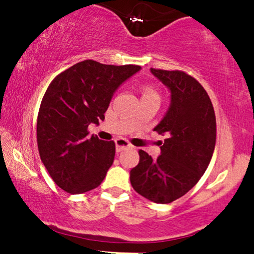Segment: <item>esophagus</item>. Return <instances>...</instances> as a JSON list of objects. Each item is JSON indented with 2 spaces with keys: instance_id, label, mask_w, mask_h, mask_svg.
<instances>
[{
  "instance_id": "esophagus-1",
  "label": "esophagus",
  "mask_w": 254,
  "mask_h": 254,
  "mask_svg": "<svg viewBox=\"0 0 254 254\" xmlns=\"http://www.w3.org/2000/svg\"><path fill=\"white\" fill-rule=\"evenodd\" d=\"M116 143V150H117V153H119V151H122L123 149H127V148H130L131 144L129 143V142L127 141V139L124 138H117L115 141Z\"/></svg>"
}]
</instances>
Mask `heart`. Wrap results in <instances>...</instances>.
<instances>
[{
	"label": "heart",
	"instance_id": "obj_1",
	"mask_svg": "<svg viewBox=\"0 0 254 254\" xmlns=\"http://www.w3.org/2000/svg\"><path fill=\"white\" fill-rule=\"evenodd\" d=\"M145 95H156V93L154 92L153 88H150V87H145L143 89V97Z\"/></svg>",
	"mask_w": 254,
	"mask_h": 254
}]
</instances>
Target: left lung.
<instances>
[{
	"instance_id": "obj_1",
	"label": "left lung",
	"mask_w": 254,
	"mask_h": 254,
	"mask_svg": "<svg viewBox=\"0 0 254 254\" xmlns=\"http://www.w3.org/2000/svg\"><path fill=\"white\" fill-rule=\"evenodd\" d=\"M167 87L171 103L154 131L165 136L161 154L153 159L139 150L130 171L133 190L154 203L167 204L193 188L208 168L216 142V118L208 93L190 75L150 69Z\"/></svg>"
}]
</instances>
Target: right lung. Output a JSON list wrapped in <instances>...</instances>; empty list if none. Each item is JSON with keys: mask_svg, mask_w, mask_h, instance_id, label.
<instances>
[{"mask_svg": "<svg viewBox=\"0 0 254 254\" xmlns=\"http://www.w3.org/2000/svg\"><path fill=\"white\" fill-rule=\"evenodd\" d=\"M141 70L87 60L54 78L40 104L37 142L54 182L72 194L98 188L113 164L115 142L88 136L90 124L104 121L115 92Z\"/></svg>", "mask_w": 254, "mask_h": 254, "instance_id": "obj_1", "label": "right lung"}]
</instances>
